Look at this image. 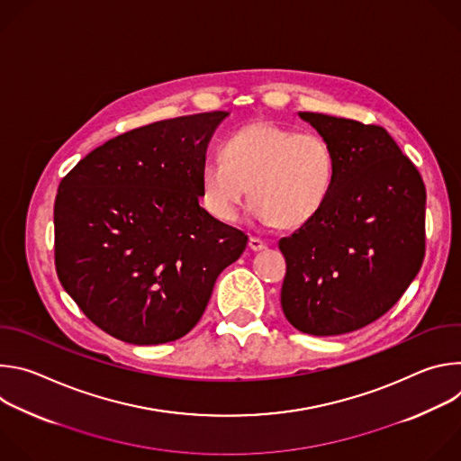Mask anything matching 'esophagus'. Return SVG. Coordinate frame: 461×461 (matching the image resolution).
<instances>
[{
  "mask_svg": "<svg viewBox=\"0 0 461 461\" xmlns=\"http://www.w3.org/2000/svg\"><path fill=\"white\" fill-rule=\"evenodd\" d=\"M248 246H249V249H253V251H260V249L267 248V242L262 240V239H258V237H249Z\"/></svg>",
  "mask_w": 461,
  "mask_h": 461,
  "instance_id": "1",
  "label": "esophagus"
}]
</instances>
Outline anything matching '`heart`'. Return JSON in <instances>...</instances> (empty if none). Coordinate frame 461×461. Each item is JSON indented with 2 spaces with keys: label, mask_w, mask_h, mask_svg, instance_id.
Instances as JSON below:
<instances>
[{
  "label": "heart",
  "mask_w": 461,
  "mask_h": 461,
  "mask_svg": "<svg viewBox=\"0 0 461 461\" xmlns=\"http://www.w3.org/2000/svg\"><path fill=\"white\" fill-rule=\"evenodd\" d=\"M334 175V151L321 135L258 120L204 160L201 201L215 219L233 222L251 193V213L262 224L301 228L322 210Z\"/></svg>",
  "instance_id": "heart-1"
}]
</instances>
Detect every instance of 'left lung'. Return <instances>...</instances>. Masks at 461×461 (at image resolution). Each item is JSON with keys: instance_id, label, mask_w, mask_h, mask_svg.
I'll return each instance as SVG.
<instances>
[{"instance_id": "8db88e82", "label": "left lung", "mask_w": 461, "mask_h": 461, "mask_svg": "<svg viewBox=\"0 0 461 461\" xmlns=\"http://www.w3.org/2000/svg\"><path fill=\"white\" fill-rule=\"evenodd\" d=\"M330 144V194L308 224L279 240L281 306L297 330L348 334L400 301L425 257V184L381 125L299 113Z\"/></svg>"}]
</instances>
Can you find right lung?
I'll use <instances>...</instances> for the list:
<instances>
[{
  "label": "right lung",
  "mask_w": 461,
  "mask_h": 461,
  "mask_svg": "<svg viewBox=\"0 0 461 461\" xmlns=\"http://www.w3.org/2000/svg\"><path fill=\"white\" fill-rule=\"evenodd\" d=\"M226 111L160 120L107 140L59 182L56 274L109 336L160 345L203 317L248 235L201 208V167Z\"/></svg>",
  "instance_id": "right-lung-1"
}]
</instances>
